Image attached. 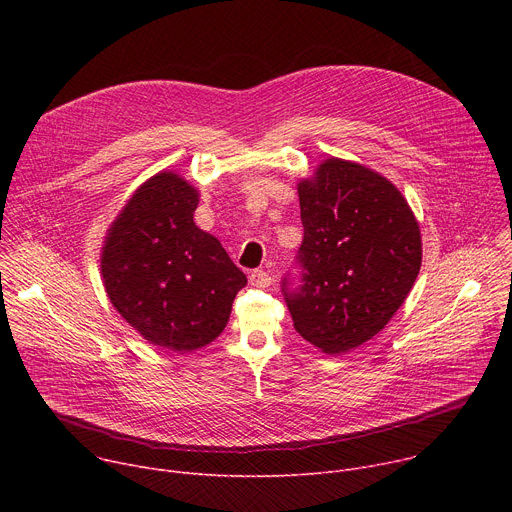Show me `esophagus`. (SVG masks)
Instances as JSON below:
<instances>
[{
  "instance_id": "1",
  "label": "esophagus",
  "mask_w": 512,
  "mask_h": 512,
  "mask_svg": "<svg viewBox=\"0 0 512 512\" xmlns=\"http://www.w3.org/2000/svg\"><path fill=\"white\" fill-rule=\"evenodd\" d=\"M271 281H273V277L265 269H253L249 273V283L255 287H269Z\"/></svg>"
}]
</instances>
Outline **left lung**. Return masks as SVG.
<instances>
[{
	"label": "left lung",
	"instance_id": "8db88e82",
	"mask_svg": "<svg viewBox=\"0 0 512 512\" xmlns=\"http://www.w3.org/2000/svg\"><path fill=\"white\" fill-rule=\"evenodd\" d=\"M304 241L281 279L294 328L328 354L379 334L421 267V235L401 192L377 172L338 158L298 186Z\"/></svg>",
	"mask_w": 512,
	"mask_h": 512
}]
</instances>
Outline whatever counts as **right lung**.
I'll return each mask as SVG.
<instances>
[{
  "label": "right lung",
  "mask_w": 512,
  "mask_h": 512,
  "mask_svg": "<svg viewBox=\"0 0 512 512\" xmlns=\"http://www.w3.org/2000/svg\"><path fill=\"white\" fill-rule=\"evenodd\" d=\"M198 192L162 172L131 196L111 225L101 273L115 310L156 346L190 352L229 322L245 273L194 223Z\"/></svg>",
  "instance_id": "right-lung-1"
}]
</instances>
